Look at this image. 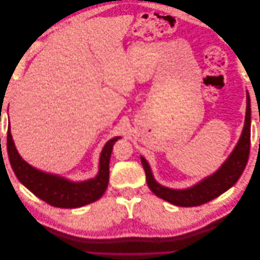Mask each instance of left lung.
Masks as SVG:
<instances>
[{
    "instance_id": "obj_1",
    "label": "left lung",
    "mask_w": 260,
    "mask_h": 260,
    "mask_svg": "<svg viewBox=\"0 0 260 260\" xmlns=\"http://www.w3.org/2000/svg\"><path fill=\"white\" fill-rule=\"evenodd\" d=\"M250 147V100L247 93V107L245 116V124L242 136L234 151L225 160L220 169L214 175L204 179L202 182L186 190H172L161 186L153 178L151 168H149L145 158L141 157L143 168L146 175V182L151 191L158 198L167 201L174 205L181 207H193L203 205L211 200L218 198L233 186L240 179L249 156Z\"/></svg>"
}]
</instances>
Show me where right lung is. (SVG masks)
<instances>
[{"instance_id": "obj_1", "label": "right lung", "mask_w": 260, "mask_h": 260, "mask_svg": "<svg viewBox=\"0 0 260 260\" xmlns=\"http://www.w3.org/2000/svg\"><path fill=\"white\" fill-rule=\"evenodd\" d=\"M7 130V154L13 171L29 191L49 205L58 208L81 207L98 201L106 191L109 181V159L113 145L119 137L109 140L105 144L100 158L99 175L95 178L83 182H72L31 167L15 147L10 124Z\"/></svg>"}]
</instances>
